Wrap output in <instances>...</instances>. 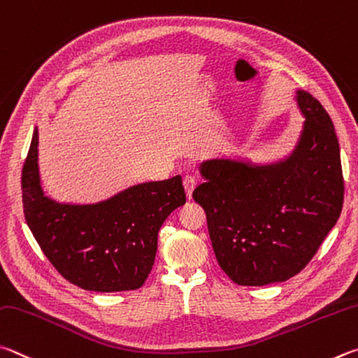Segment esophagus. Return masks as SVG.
<instances>
[{
	"mask_svg": "<svg viewBox=\"0 0 358 358\" xmlns=\"http://www.w3.org/2000/svg\"><path fill=\"white\" fill-rule=\"evenodd\" d=\"M196 185H197V180L194 178V177H191V175H186L185 177V180H183V186H185V191H186V196H187V199H192V191H194V187H196Z\"/></svg>",
	"mask_w": 358,
	"mask_h": 358,
	"instance_id": "esophagus-1",
	"label": "esophagus"
}]
</instances>
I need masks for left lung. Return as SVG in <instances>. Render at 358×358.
Here are the masks:
<instances>
[{"label": "left lung", "instance_id": "1", "mask_svg": "<svg viewBox=\"0 0 358 358\" xmlns=\"http://www.w3.org/2000/svg\"><path fill=\"white\" fill-rule=\"evenodd\" d=\"M305 122L296 147L271 164L216 158L199 166L192 192L206 213L217 263L243 287L301 272L341 214L344 181L332 119L313 95L296 92Z\"/></svg>", "mask_w": 358, "mask_h": 358}]
</instances>
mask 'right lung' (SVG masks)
Masks as SVG:
<instances>
[{"label":"right lung","mask_w":358,"mask_h":358,"mask_svg":"<svg viewBox=\"0 0 358 358\" xmlns=\"http://www.w3.org/2000/svg\"><path fill=\"white\" fill-rule=\"evenodd\" d=\"M38 131L22 172L24 219L57 272L83 289H138L152 271L158 231L186 203L180 175L129 186L89 205L59 203L45 196L38 175Z\"/></svg>","instance_id":"right-lung-1"}]
</instances>
